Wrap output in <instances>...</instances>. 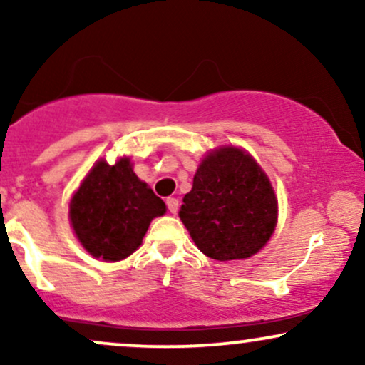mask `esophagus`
<instances>
[{
	"mask_svg": "<svg viewBox=\"0 0 365 365\" xmlns=\"http://www.w3.org/2000/svg\"><path fill=\"white\" fill-rule=\"evenodd\" d=\"M166 206H168V211L171 212V215H175V212L178 211V206H180L177 197H168V199H166Z\"/></svg>",
	"mask_w": 365,
	"mask_h": 365,
	"instance_id": "obj_1",
	"label": "esophagus"
}]
</instances>
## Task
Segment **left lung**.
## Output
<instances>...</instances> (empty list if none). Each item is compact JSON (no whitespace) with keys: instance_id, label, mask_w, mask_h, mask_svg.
<instances>
[{"instance_id":"obj_1","label":"left lung","mask_w":365,"mask_h":365,"mask_svg":"<svg viewBox=\"0 0 365 365\" xmlns=\"http://www.w3.org/2000/svg\"><path fill=\"white\" fill-rule=\"evenodd\" d=\"M278 202L249 154L223 148L200 163L180 220L200 252L216 261L250 257L273 235Z\"/></svg>"}]
</instances>
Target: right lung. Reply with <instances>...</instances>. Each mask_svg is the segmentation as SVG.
<instances>
[{"label":"right lung","instance_id":"add662e5","mask_svg":"<svg viewBox=\"0 0 365 365\" xmlns=\"http://www.w3.org/2000/svg\"><path fill=\"white\" fill-rule=\"evenodd\" d=\"M166 206L137 178L130 159L116 165L98 161L70 202V220L87 252L104 261H121L142 244L153 217Z\"/></svg>","mask_w":365,"mask_h":365}]
</instances>
